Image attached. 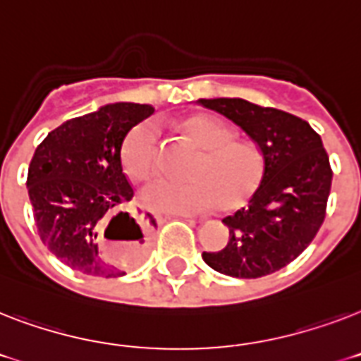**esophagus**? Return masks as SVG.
I'll list each match as a JSON object with an SVG mask.
<instances>
[{"instance_id": "obj_1", "label": "esophagus", "mask_w": 361, "mask_h": 361, "mask_svg": "<svg viewBox=\"0 0 361 361\" xmlns=\"http://www.w3.org/2000/svg\"><path fill=\"white\" fill-rule=\"evenodd\" d=\"M174 217H180V219H187V221H197L198 217L197 215H191V214H176ZM200 221V219H198Z\"/></svg>"}]
</instances>
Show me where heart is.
<instances>
[{"mask_svg": "<svg viewBox=\"0 0 361 361\" xmlns=\"http://www.w3.org/2000/svg\"><path fill=\"white\" fill-rule=\"evenodd\" d=\"M183 130L202 152L187 176L189 181L155 180L140 192V202L153 212L202 214L219 204L236 209L257 191L262 178V155L255 144L236 140L234 130L214 116H191ZM159 130L142 121L127 133L121 146V164L135 180H146L157 169Z\"/></svg>", "mask_w": 361, "mask_h": 361, "instance_id": "heart-1", "label": "heart"}]
</instances>
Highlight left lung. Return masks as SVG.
Returning a JSON list of instances; mask_svg holds the SVG:
<instances>
[{"instance_id":"left-lung-1","label":"left lung","mask_w":361,"mask_h":361,"mask_svg":"<svg viewBox=\"0 0 361 361\" xmlns=\"http://www.w3.org/2000/svg\"><path fill=\"white\" fill-rule=\"evenodd\" d=\"M251 136L262 155V178L247 208L223 219L228 243L202 252L219 274L257 279L285 268L313 241L326 217L331 166L320 136L298 116L245 99H198Z\"/></svg>"}]
</instances>
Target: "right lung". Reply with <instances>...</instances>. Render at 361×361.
<instances>
[{"label": "right lung", "mask_w": 361, "mask_h": 361, "mask_svg": "<svg viewBox=\"0 0 361 361\" xmlns=\"http://www.w3.org/2000/svg\"><path fill=\"white\" fill-rule=\"evenodd\" d=\"M152 114V104H104L67 120L37 146L27 169L33 219L48 251L69 268L106 279L125 275L101 251V231L114 213L121 234L112 240L146 249V225L125 212L135 191L123 174L121 146Z\"/></svg>", "instance_id": "obj_1"}]
</instances>
